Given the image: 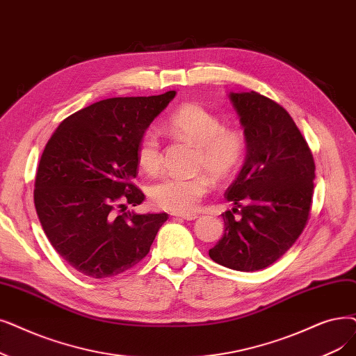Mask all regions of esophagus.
<instances>
[{
    "label": "esophagus",
    "instance_id": "obj_1",
    "mask_svg": "<svg viewBox=\"0 0 356 356\" xmlns=\"http://www.w3.org/2000/svg\"><path fill=\"white\" fill-rule=\"evenodd\" d=\"M173 216H176V218H181V220H188V221L197 218L196 213H173Z\"/></svg>",
    "mask_w": 356,
    "mask_h": 356
}]
</instances>
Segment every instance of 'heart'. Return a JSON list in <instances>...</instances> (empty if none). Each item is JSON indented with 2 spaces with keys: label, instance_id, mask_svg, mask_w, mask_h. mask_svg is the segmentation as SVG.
Returning a JSON list of instances; mask_svg holds the SVG:
<instances>
[{
  "label": "heart",
  "instance_id": "heart-1",
  "mask_svg": "<svg viewBox=\"0 0 356 356\" xmlns=\"http://www.w3.org/2000/svg\"><path fill=\"white\" fill-rule=\"evenodd\" d=\"M168 129L197 147L196 170L208 172L216 180L233 176L245 154V138L238 128H227L222 120L204 106L189 103L168 118ZM136 161L148 175H157L163 167V151L159 136L145 131L136 144ZM211 188L207 175L193 177L167 176L149 188L154 205L175 213L196 209Z\"/></svg>",
  "mask_w": 356,
  "mask_h": 356
}]
</instances>
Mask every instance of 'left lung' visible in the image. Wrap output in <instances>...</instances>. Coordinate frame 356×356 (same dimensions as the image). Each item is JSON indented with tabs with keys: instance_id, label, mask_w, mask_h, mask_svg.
Instances as JSON below:
<instances>
[{
	"instance_id": "left-lung-1",
	"label": "left lung",
	"mask_w": 356,
	"mask_h": 356,
	"mask_svg": "<svg viewBox=\"0 0 356 356\" xmlns=\"http://www.w3.org/2000/svg\"><path fill=\"white\" fill-rule=\"evenodd\" d=\"M244 127L247 157L225 197L224 236L209 257L225 268L253 272L270 266L297 241L310 218L314 159L281 104L250 92H229Z\"/></svg>"
}]
</instances>
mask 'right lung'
<instances>
[{"label": "right lung", "instance_id": "right-lung-1", "mask_svg": "<svg viewBox=\"0 0 356 356\" xmlns=\"http://www.w3.org/2000/svg\"><path fill=\"white\" fill-rule=\"evenodd\" d=\"M175 96L92 103L60 123L42 152L33 192L39 221L59 256L92 280L140 264L168 218L127 207L145 199L134 184L138 140Z\"/></svg>", "mask_w": 356, "mask_h": 356}]
</instances>
